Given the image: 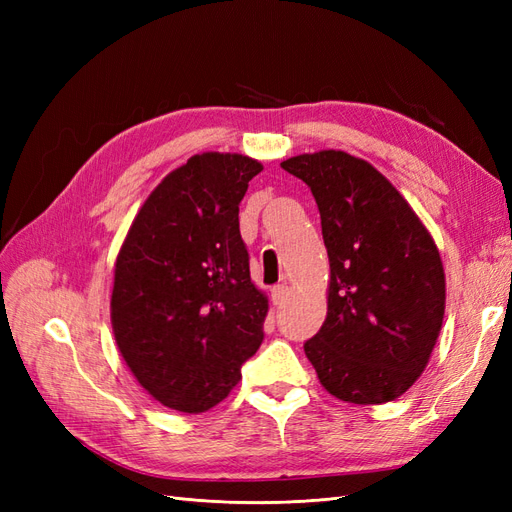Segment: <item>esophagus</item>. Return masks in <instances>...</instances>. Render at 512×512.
<instances>
[{
    "label": "esophagus",
    "mask_w": 512,
    "mask_h": 512,
    "mask_svg": "<svg viewBox=\"0 0 512 512\" xmlns=\"http://www.w3.org/2000/svg\"><path fill=\"white\" fill-rule=\"evenodd\" d=\"M286 297H288V288H286L284 284L273 286V290H271V301H273V305H282V303L286 301Z\"/></svg>",
    "instance_id": "1"
}]
</instances>
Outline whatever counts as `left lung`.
Listing matches in <instances>:
<instances>
[{"mask_svg":"<svg viewBox=\"0 0 512 512\" xmlns=\"http://www.w3.org/2000/svg\"><path fill=\"white\" fill-rule=\"evenodd\" d=\"M312 190L331 282L327 320L305 342L320 384L348 404H386L423 374L442 329L436 243L393 183L346 151L282 162Z\"/></svg>","mask_w":512,"mask_h":512,"instance_id":"left-lung-1","label":"left lung"}]
</instances>
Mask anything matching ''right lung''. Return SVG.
Wrapping results in <instances>:
<instances>
[{
  "label": "right lung",
  "mask_w": 512,
  "mask_h": 512,
  "mask_svg": "<svg viewBox=\"0 0 512 512\" xmlns=\"http://www.w3.org/2000/svg\"><path fill=\"white\" fill-rule=\"evenodd\" d=\"M262 164L198 153L166 175L123 241L111 297L117 348L170 410L218 406L262 344L269 301L250 277L239 203Z\"/></svg>",
  "instance_id": "1"
}]
</instances>
